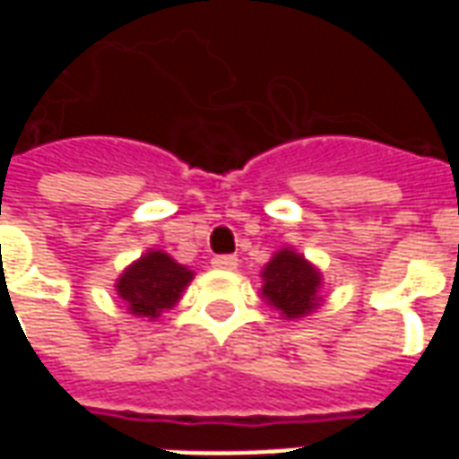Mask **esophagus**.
<instances>
[{"mask_svg": "<svg viewBox=\"0 0 459 459\" xmlns=\"http://www.w3.org/2000/svg\"><path fill=\"white\" fill-rule=\"evenodd\" d=\"M211 265L219 270H233L238 265V258L236 255H216V258L211 260Z\"/></svg>", "mask_w": 459, "mask_h": 459, "instance_id": "34e87169", "label": "esophagus"}]
</instances>
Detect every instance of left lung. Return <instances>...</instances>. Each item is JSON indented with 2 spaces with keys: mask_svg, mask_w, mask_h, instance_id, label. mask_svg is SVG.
Returning <instances> with one entry per match:
<instances>
[{
  "mask_svg": "<svg viewBox=\"0 0 459 459\" xmlns=\"http://www.w3.org/2000/svg\"><path fill=\"white\" fill-rule=\"evenodd\" d=\"M263 298L282 312V317H305L317 307L319 273L307 260L292 253L280 250L263 270Z\"/></svg>",
  "mask_w": 459,
  "mask_h": 459,
  "instance_id": "8db88e82",
  "label": "left lung"
}]
</instances>
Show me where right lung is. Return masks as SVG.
Wrapping results in <instances>:
<instances>
[{
  "label": "right lung",
  "instance_id": "1",
  "mask_svg": "<svg viewBox=\"0 0 459 459\" xmlns=\"http://www.w3.org/2000/svg\"><path fill=\"white\" fill-rule=\"evenodd\" d=\"M191 275V270L174 263L167 253L150 250L122 273L117 292L130 305L132 315L154 319L160 317L161 309H169L179 299Z\"/></svg>",
  "mask_w": 459,
  "mask_h": 459
}]
</instances>
